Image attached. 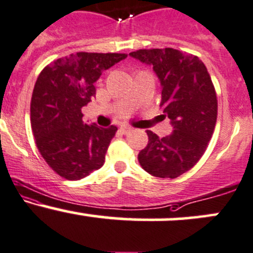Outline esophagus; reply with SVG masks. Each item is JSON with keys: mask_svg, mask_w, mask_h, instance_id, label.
I'll use <instances>...</instances> for the list:
<instances>
[{"mask_svg": "<svg viewBox=\"0 0 253 253\" xmlns=\"http://www.w3.org/2000/svg\"><path fill=\"white\" fill-rule=\"evenodd\" d=\"M120 131L124 133V134H128V133H131L133 131V128L129 126H126V125H121Z\"/></svg>", "mask_w": 253, "mask_h": 253, "instance_id": "obj_1", "label": "esophagus"}]
</instances>
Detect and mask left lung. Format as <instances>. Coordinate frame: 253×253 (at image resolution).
<instances>
[{"label": "left lung", "instance_id": "8db88e82", "mask_svg": "<svg viewBox=\"0 0 253 253\" xmlns=\"http://www.w3.org/2000/svg\"><path fill=\"white\" fill-rule=\"evenodd\" d=\"M132 57L152 66L162 86L160 107L173 132L160 138L146 131L148 145L138 155L151 175L175 179L201 160L217 119V97L210 74L197 56L173 48L140 49Z\"/></svg>", "mask_w": 253, "mask_h": 253}]
</instances>
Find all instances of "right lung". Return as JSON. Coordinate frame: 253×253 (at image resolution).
I'll list each match as a JSON object with an SVG mask.
<instances>
[{"instance_id": "add662e5", "label": "right lung", "mask_w": 253, "mask_h": 253, "mask_svg": "<svg viewBox=\"0 0 253 253\" xmlns=\"http://www.w3.org/2000/svg\"><path fill=\"white\" fill-rule=\"evenodd\" d=\"M116 52H77L49 63L35 84L31 127L49 167L67 180H79L103 166L115 126L83 121L82 108L96 95L102 72L126 59Z\"/></svg>"}]
</instances>
